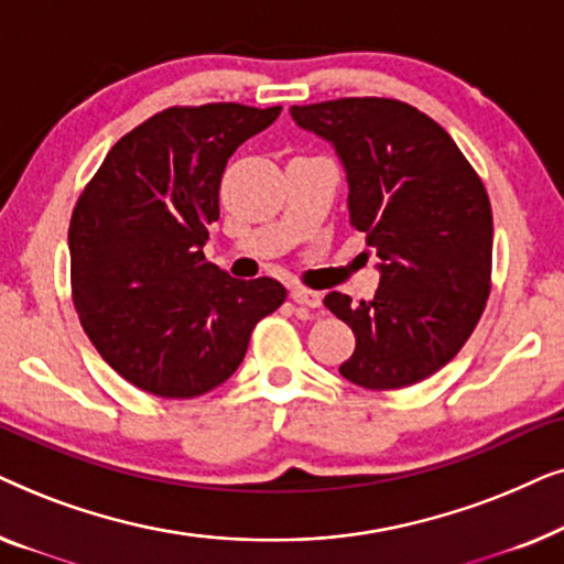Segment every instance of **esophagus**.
I'll use <instances>...</instances> for the list:
<instances>
[{
  "instance_id": "esophagus-1",
  "label": "esophagus",
  "mask_w": 564,
  "mask_h": 564,
  "mask_svg": "<svg viewBox=\"0 0 564 564\" xmlns=\"http://www.w3.org/2000/svg\"><path fill=\"white\" fill-rule=\"evenodd\" d=\"M290 297L295 300L297 305H305V307H321L323 305V295L315 290H307V288H292L290 290Z\"/></svg>"
}]
</instances>
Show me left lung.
I'll return each mask as SVG.
<instances>
[{"label":"left lung","instance_id":"obj_1","mask_svg":"<svg viewBox=\"0 0 564 564\" xmlns=\"http://www.w3.org/2000/svg\"><path fill=\"white\" fill-rule=\"evenodd\" d=\"M290 115L336 149L349 223L380 259L372 300H323L357 336L338 372L367 390L426 380L457 357L490 295L492 210L482 180L438 122L400 99L344 97L295 105Z\"/></svg>","mask_w":564,"mask_h":564}]
</instances>
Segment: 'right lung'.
Listing matches in <instances>:
<instances>
[{
	"label": "right lung",
	"instance_id": "1",
	"mask_svg": "<svg viewBox=\"0 0 564 564\" xmlns=\"http://www.w3.org/2000/svg\"><path fill=\"white\" fill-rule=\"evenodd\" d=\"M282 107H169L122 135L76 199L68 251L82 328L107 365L159 398H197L236 372L284 303L272 276L205 259L228 159Z\"/></svg>",
	"mask_w": 564,
	"mask_h": 564
}]
</instances>
